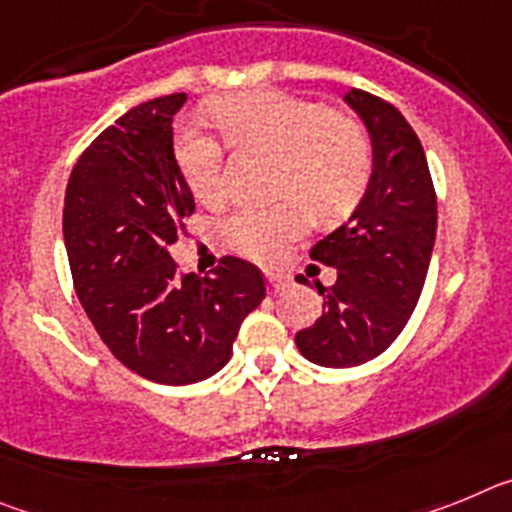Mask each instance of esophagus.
<instances>
[{
	"mask_svg": "<svg viewBox=\"0 0 512 512\" xmlns=\"http://www.w3.org/2000/svg\"><path fill=\"white\" fill-rule=\"evenodd\" d=\"M266 284H269L271 292H282L284 287H289L292 284V279L287 277V274H277V271H266Z\"/></svg>",
	"mask_w": 512,
	"mask_h": 512,
	"instance_id": "obj_1",
	"label": "esophagus"
}]
</instances>
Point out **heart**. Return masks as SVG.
<instances>
[{
	"instance_id": "b5f03b06",
	"label": "heart",
	"mask_w": 512,
	"mask_h": 512,
	"mask_svg": "<svg viewBox=\"0 0 512 512\" xmlns=\"http://www.w3.org/2000/svg\"><path fill=\"white\" fill-rule=\"evenodd\" d=\"M225 143L238 153L274 156L277 205L248 207L223 225L225 246L238 256L271 264L310 230V211L330 223L359 205L372 174V146L354 117L325 110L323 104L277 89H251L207 104ZM176 158L184 182L202 205L223 200L220 143L182 130Z\"/></svg>"
}]
</instances>
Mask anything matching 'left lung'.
<instances>
[{"mask_svg":"<svg viewBox=\"0 0 512 512\" xmlns=\"http://www.w3.org/2000/svg\"><path fill=\"white\" fill-rule=\"evenodd\" d=\"M346 102L372 138V179L346 223L312 246L310 259L338 271L323 287V315L295 336L307 361L359 366L390 348L408 325L436 243V189L423 146L390 102L351 89Z\"/></svg>","mask_w":512,"mask_h":512,"instance_id":"1","label":"left lung"}]
</instances>
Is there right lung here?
<instances>
[{"mask_svg": "<svg viewBox=\"0 0 512 512\" xmlns=\"http://www.w3.org/2000/svg\"><path fill=\"white\" fill-rule=\"evenodd\" d=\"M187 94L148 99L97 135L71 171L63 241L81 307L130 372L194 384L228 364L243 318L266 297L264 274L225 256L207 277L169 256L194 212L174 153Z\"/></svg>", "mask_w": 512, "mask_h": 512, "instance_id": "1", "label": "right lung"}]
</instances>
